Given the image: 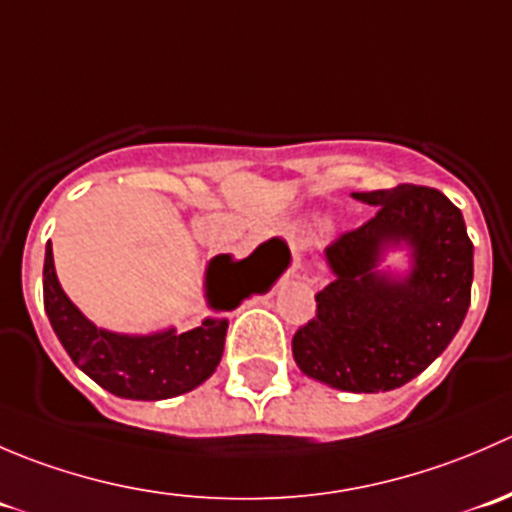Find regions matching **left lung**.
<instances>
[{
	"mask_svg": "<svg viewBox=\"0 0 512 512\" xmlns=\"http://www.w3.org/2000/svg\"><path fill=\"white\" fill-rule=\"evenodd\" d=\"M376 215L327 247L334 280L292 339L299 369L332 389L379 394L416 379L466 319L473 242L441 190L396 185L352 193ZM412 247V270L379 271L386 246Z\"/></svg>",
	"mask_w": 512,
	"mask_h": 512,
	"instance_id": "obj_1",
	"label": "left lung"
}]
</instances>
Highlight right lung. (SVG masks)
Instances as JSON below:
<instances>
[{"mask_svg": "<svg viewBox=\"0 0 512 512\" xmlns=\"http://www.w3.org/2000/svg\"><path fill=\"white\" fill-rule=\"evenodd\" d=\"M280 257H289V247L275 237L262 242L245 260H232L230 255L213 257L205 270V299L213 314L183 334L170 327L138 337L96 327L79 312L59 285L49 242L44 257V309L61 347L98 386L121 399H173L213 376L225 349V312L257 289L270 287L285 267L272 277H262V272L265 265H277Z\"/></svg>", "mask_w": 512, "mask_h": 512, "instance_id": "add662e5", "label": "right lung"}]
</instances>
